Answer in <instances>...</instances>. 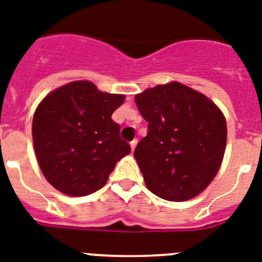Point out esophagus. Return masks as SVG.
I'll return each instance as SVG.
<instances>
[{
  "label": "esophagus",
  "mask_w": 262,
  "mask_h": 262,
  "mask_svg": "<svg viewBox=\"0 0 262 262\" xmlns=\"http://www.w3.org/2000/svg\"><path fill=\"white\" fill-rule=\"evenodd\" d=\"M136 145H137V140H133V141L130 142V148H132V151L135 150V148H136Z\"/></svg>",
  "instance_id": "obj_1"
}]
</instances>
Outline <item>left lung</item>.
Returning <instances> with one entry per match:
<instances>
[{"mask_svg":"<svg viewBox=\"0 0 262 262\" xmlns=\"http://www.w3.org/2000/svg\"><path fill=\"white\" fill-rule=\"evenodd\" d=\"M148 135L135 158L146 188L168 201H186L219 172L226 145V121L214 102L180 82L157 85L135 97Z\"/></svg>","mask_w":262,"mask_h":262,"instance_id":"left-lung-1","label":"left lung"}]
</instances>
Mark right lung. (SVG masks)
<instances>
[{"label":"right lung","mask_w":262,"mask_h":262,"mask_svg":"<svg viewBox=\"0 0 262 262\" xmlns=\"http://www.w3.org/2000/svg\"><path fill=\"white\" fill-rule=\"evenodd\" d=\"M124 100L89 81H74L41 101L33 117V144L39 168L57 190L76 197L94 193L130 153L112 120Z\"/></svg>","instance_id":"add662e5"}]
</instances>
